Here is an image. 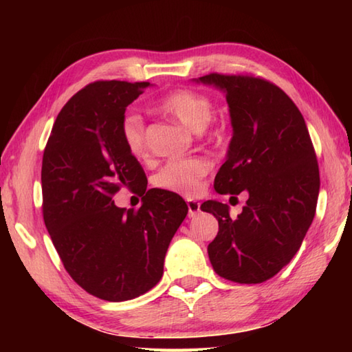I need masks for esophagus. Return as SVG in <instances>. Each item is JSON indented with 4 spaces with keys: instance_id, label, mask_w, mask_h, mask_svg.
<instances>
[{
    "instance_id": "1",
    "label": "esophagus",
    "mask_w": 352,
    "mask_h": 352,
    "mask_svg": "<svg viewBox=\"0 0 352 352\" xmlns=\"http://www.w3.org/2000/svg\"><path fill=\"white\" fill-rule=\"evenodd\" d=\"M188 210H189V218H193L199 213V203L195 199H188Z\"/></svg>"
}]
</instances>
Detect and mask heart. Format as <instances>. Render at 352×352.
I'll use <instances>...</instances> for the list:
<instances>
[{
  "mask_svg": "<svg viewBox=\"0 0 352 352\" xmlns=\"http://www.w3.org/2000/svg\"><path fill=\"white\" fill-rule=\"evenodd\" d=\"M155 109L195 133L203 131L210 122L213 104L207 95L192 89H175L157 102ZM121 136L125 148L136 159H146L149 146L145 124L139 115L130 113L121 124ZM212 164L204 157H188L168 162L155 175L154 182L162 189L192 197L199 192L201 180L208 174Z\"/></svg>",
  "mask_w": 352,
  "mask_h": 352,
  "instance_id": "obj_1",
  "label": "heart"
}]
</instances>
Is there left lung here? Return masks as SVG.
<instances>
[{"mask_svg": "<svg viewBox=\"0 0 352 352\" xmlns=\"http://www.w3.org/2000/svg\"><path fill=\"white\" fill-rule=\"evenodd\" d=\"M195 81L226 94L233 126L214 190L248 193L236 219L219 201L201 204L219 222L208 258L222 278L263 283L294 258L315 218L320 182L307 125L295 102L267 80L213 72Z\"/></svg>", "mask_w": 352, "mask_h": 352, "instance_id": "1", "label": "left lung"}]
</instances>
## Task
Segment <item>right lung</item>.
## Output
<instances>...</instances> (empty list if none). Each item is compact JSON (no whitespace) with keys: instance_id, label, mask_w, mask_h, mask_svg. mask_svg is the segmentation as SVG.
I'll return each mask as SVG.
<instances>
[{"instance_id":"obj_1","label":"right lung","mask_w":352,"mask_h":352,"mask_svg":"<svg viewBox=\"0 0 352 352\" xmlns=\"http://www.w3.org/2000/svg\"><path fill=\"white\" fill-rule=\"evenodd\" d=\"M148 81H95L58 113L42 159L43 221L66 271L87 294L126 301L160 281L172 237L188 204L174 192L146 189L125 148V109ZM121 188L142 197L138 211L111 199Z\"/></svg>"}]
</instances>
